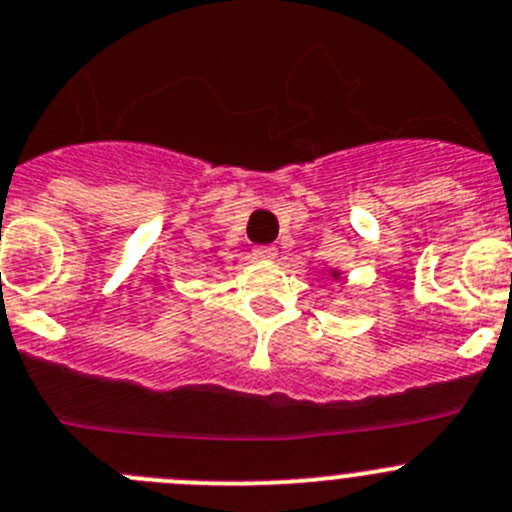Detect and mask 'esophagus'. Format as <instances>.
I'll return each instance as SVG.
<instances>
[{
	"instance_id": "esophagus-1",
	"label": "esophagus",
	"mask_w": 512,
	"mask_h": 512,
	"mask_svg": "<svg viewBox=\"0 0 512 512\" xmlns=\"http://www.w3.org/2000/svg\"><path fill=\"white\" fill-rule=\"evenodd\" d=\"M253 259H259V261L276 259V248L274 246H256L253 248Z\"/></svg>"
}]
</instances>
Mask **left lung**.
<instances>
[{"label": "left lung", "instance_id": "left-lung-1", "mask_svg": "<svg viewBox=\"0 0 512 512\" xmlns=\"http://www.w3.org/2000/svg\"><path fill=\"white\" fill-rule=\"evenodd\" d=\"M334 276H337V274H334Z\"/></svg>", "mask_w": 512, "mask_h": 512}]
</instances>
